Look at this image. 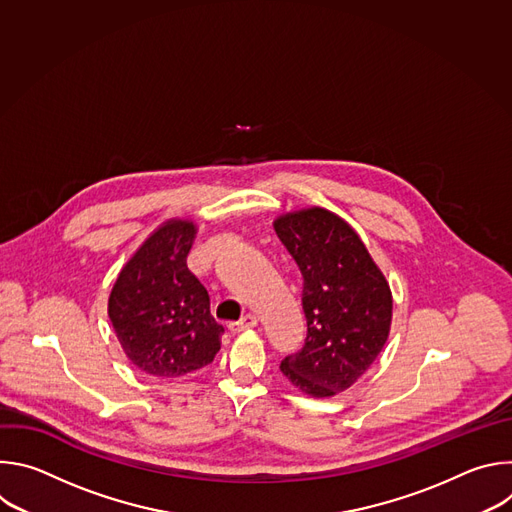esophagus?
Listing matches in <instances>:
<instances>
[{"instance_id":"1","label":"esophagus","mask_w":512,"mask_h":512,"mask_svg":"<svg viewBox=\"0 0 512 512\" xmlns=\"http://www.w3.org/2000/svg\"><path fill=\"white\" fill-rule=\"evenodd\" d=\"M257 326V318L253 316V314H247V316H243L239 322H231L229 324V330L233 332V334H237V332H243V330H249V328H255Z\"/></svg>"}]
</instances>
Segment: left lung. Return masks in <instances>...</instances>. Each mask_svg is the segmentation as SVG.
<instances>
[{
	"label": "left lung",
	"mask_w": 512,
	"mask_h": 512,
	"mask_svg": "<svg viewBox=\"0 0 512 512\" xmlns=\"http://www.w3.org/2000/svg\"><path fill=\"white\" fill-rule=\"evenodd\" d=\"M273 227L304 277L308 324L302 350L287 354L279 369L300 391L332 397L383 350L393 316L389 283L354 229L326 208L283 214Z\"/></svg>",
	"instance_id": "left-lung-1"
}]
</instances>
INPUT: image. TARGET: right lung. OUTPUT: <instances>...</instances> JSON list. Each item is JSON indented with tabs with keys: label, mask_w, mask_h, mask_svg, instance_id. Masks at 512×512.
I'll return each mask as SVG.
<instances>
[{
	"label": "right lung",
	"mask_w": 512,
	"mask_h": 512,
	"mask_svg": "<svg viewBox=\"0 0 512 512\" xmlns=\"http://www.w3.org/2000/svg\"><path fill=\"white\" fill-rule=\"evenodd\" d=\"M194 237L190 221L164 223L127 261L109 296V318L127 358L152 377L188 375L221 350L225 328L186 265Z\"/></svg>",
	"instance_id": "1"
}]
</instances>
